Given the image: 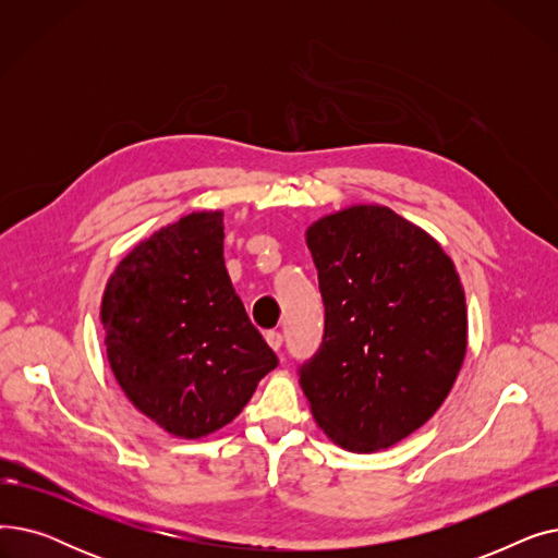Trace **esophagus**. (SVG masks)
<instances>
[{
  "instance_id": "34e87169",
  "label": "esophagus",
  "mask_w": 558,
  "mask_h": 558,
  "mask_svg": "<svg viewBox=\"0 0 558 558\" xmlns=\"http://www.w3.org/2000/svg\"><path fill=\"white\" fill-rule=\"evenodd\" d=\"M267 343H269L274 350H280V345H282V335H280L278 330H269V332H267Z\"/></svg>"
}]
</instances>
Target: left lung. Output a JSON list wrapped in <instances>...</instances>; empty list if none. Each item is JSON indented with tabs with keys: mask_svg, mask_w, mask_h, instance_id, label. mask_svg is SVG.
<instances>
[{
	"mask_svg": "<svg viewBox=\"0 0 558 558\" xmlns=\"http://www.w3.org/2000/svg\"><path fill=\"white\" fill-rule=\"evenodd\" d=\"M326 326L299 366L312 414L350 452L385 450L425 425L465 355L452 259L385 205H355L307 230Z\"/></svg>",
	"mask_w": 558,
	"mask_h": 558,
	"instance_id": "8db88e82",
	"label": "left lung"
}]
</instances>
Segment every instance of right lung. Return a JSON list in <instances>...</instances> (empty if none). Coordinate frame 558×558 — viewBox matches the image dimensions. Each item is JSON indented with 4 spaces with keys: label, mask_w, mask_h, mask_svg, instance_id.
Segmentation results:
<instances>
[{
    "label": "right lung",
    "mask_w": 558,
    "mask_h": 558,
    "mask_svg": "<svg viewBox=\"0 0 558 558\" xmlns=\"http://www.w3.org/2000/svg\"><path fill=\"white\" fill-rule=\"evenodd\" d=\"M101 320L117 383L175 436L228 425L278 366L226 271L221 213H192L135 246L106 287Z\"/></svg>",
    "instance_id": "obj_1"
}]
</instances>
